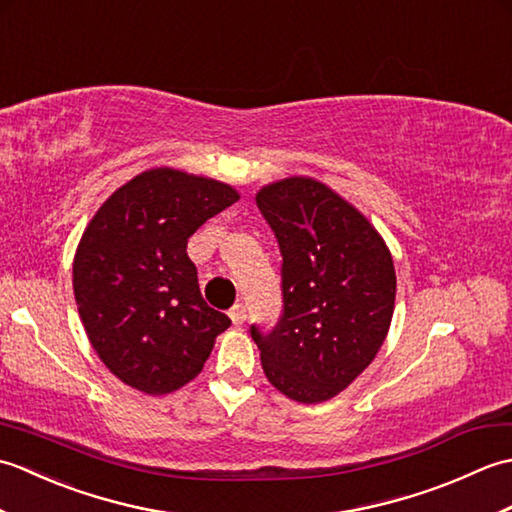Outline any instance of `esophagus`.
<instances>
[{"label": "esophagus", "instance_id": "esophagus-1", "mask_svg": "<svg viewBox=\"0 0 512 512\" xmlns=\"http://www.w3.org/2000/svg\"><path fill=\"white\" fill-rule=\"evenodd\" d=\"M228 317H231V321L235 325H242L246 321V308L242 306V303H235V306L228 310Z\"/></svg>", "mask_w": 512, "mask_h": 512}]
</instances>
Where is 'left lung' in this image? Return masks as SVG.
Listing matches in <instances>:
<instances>
[{"label":"left lung","mask_w":512,"mask_h":512,"mask_svg":"<svg viewBox=\"0 0 512 512\" xmlns=\"http://www.w3.org/2000/svg\"><path fill=\"white\" fill-rule=\"evenodd\" d=\"M281 253L284 312L250 325L266 378L297 402L334 398L374 361L391 325L396 270L367 217L323 182L286 178L257 193Z\"/></svg>","instance_id":"left-lung-1"}]
</instances>
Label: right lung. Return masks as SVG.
Wrapping results in <instances>:
<instances>
[{
    "mask_svg": "<svg viewBox=\"0 0 512 512\" xmlns=\"http://www.w3.org/2000/svg\"><path fill=\"white\" fill-rule=\"evenodd\" d=\"M237 200L224 182L158 167L116 189L85 228L74 299L96 354L125 385L151 396L180 389L231 325L202 299L187 242Z\"/></svg>",
    "mask_w": 512,
    "mask_h": 512,
    "instance_id": "1",
    "label": "right lung"
}]
</instances>
